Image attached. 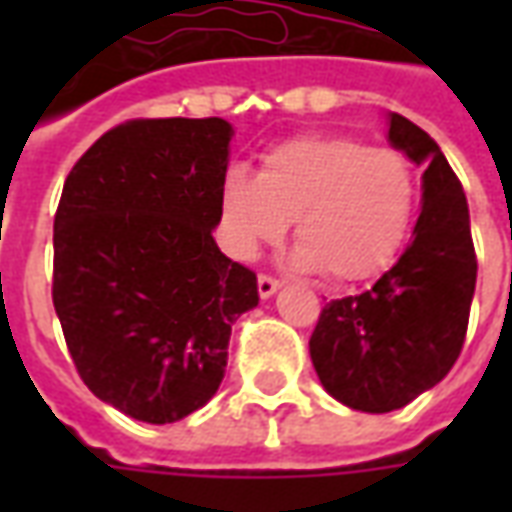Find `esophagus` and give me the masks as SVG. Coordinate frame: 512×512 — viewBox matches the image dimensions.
<instances>
[{
	"label": "esophagus",
	"mask_w": 512,
	"mask_h": 512,
	"mask_svg": "<svg viewBox=\"0 0 512 512\" xmlns=\"http://www.w3.org/2000/svg\"><path fill=\"white\" fill-rule=\"evenodd\" d=\"M279 288H282V285H279L274 277H266V274L257 277V293H260V299H271Z\"/></svg>",
	"instance_id": "obj_1"
}]
</instances>
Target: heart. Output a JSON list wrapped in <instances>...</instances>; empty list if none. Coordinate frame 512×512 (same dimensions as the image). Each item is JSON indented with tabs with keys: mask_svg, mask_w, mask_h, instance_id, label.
<instances>
[{
	"mask_svg": "<svg viewBox=\"0 0 512 512\" xmlns=\"http://www.w3.org/2000/svg\"><path fill=\"white\" fill-rule=\"evenodd\" d=\"M417 175L403 153L343 134H312L268 150L260 172H224L222 241L255 260L293 222V266L337 282L381 274L403 249L417 213Z\"/></svg>",
	"mask_w": 512,
	"mask_h": 512,
	"instance_id": "1",
	"label": "heart"
}]
</instances>
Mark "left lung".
Wrapping results in <instances>:
<instances>
[{
    "mask_svg": "<svg viewBox=\"0 0 512 512\" xmlns=\"http://www.w3.org/2000/svg\"><path fill=\"white\" fill-rule=\"evenodd\" d=\"M386 139L425 169L411 241L373 288L326 304L310 337L323 389L367 414L408 406L450 373L477 285L469 205L441 147L395 112Z\"/></svg>",
    "mask_w": 512,
    "mask_h": 512,
    "instance_id": "1",
    "label": "left lung"
}]
</instances>
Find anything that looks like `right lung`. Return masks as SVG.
<instances>
[{"instance_id": "right-lung-1", "label": "right lung", "mask_w": 512, "mask_h": 512, "mask_svg": "<svg viewBox=\"0 0 512 512\" xmlns=\"http://www.w3.org/2000/svg\"><path fill=\"white\" fill-rule=\"evenodd\" d=\"M233 126L131 120L106 131L62 186L54 310L90 392L167 425L222 384L233 323L257 277L213 241Z\"/></svg>"}]
</instances>
